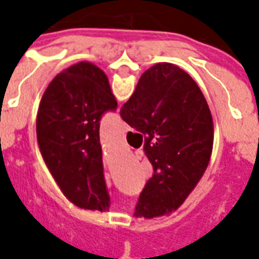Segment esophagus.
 I'll return each instance as SVG.
<instances>
[{
    "instance_id": "esophagus-1",
    "label": "esophagus",
    "mask_w": 259,
    "mask_h": 259,
    "mask_svg": "<svg viewBox=\"0 0 259 259\" xmlns=\"http://www.w3.org/2000/svg\"><path fill=\"white\" fill-rule=\"evenodd\" d=\"M129 130L130 126L127 123H125V122H122V132H129Z\"/></svg>"
}]
</instances>
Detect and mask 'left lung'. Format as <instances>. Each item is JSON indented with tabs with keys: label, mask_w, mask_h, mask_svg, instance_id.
I'll list each match as a JSON object with an SVG mask.
<instances>
[{
	"label": "left lung",
	"mask_w": 259,
	"mask_h": 259,
	"mask_svg": "<svg viewBox=\"0 0 259 259\" xmlns=\"http://www.w3.org/2000/svg\"><path fill=\"white\" fill-rule=\"evenodd\" d=\"M117 106L105 72L89 62L56 75L38 106L42 158L64 196L80 208L109 211L99 123Z\"/></svg>",
	"instance_id": "obj_1"
}]
</instances>
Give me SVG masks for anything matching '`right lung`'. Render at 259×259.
Returning <instances> with one entry per match:
<instances>
[{
	"mask_svg": "<svg viewBox=\"0 0 259 259\" xmlns=\"http://www.w3.org/2000/svg\"><path fill=\"white\" fill-rule=\"evenodd\" d=\"M119 114L145 136L144 152L153 166L134 217L150 219L176 211L212 153L213 123L204 95L185 71L158 63L142 74Z\"/></svg>",
	"mask_w": 259,
	"mask_h": 259,
	"instance_id": "right-lung-1",
	"label": "right lung"
}]
</instances>
